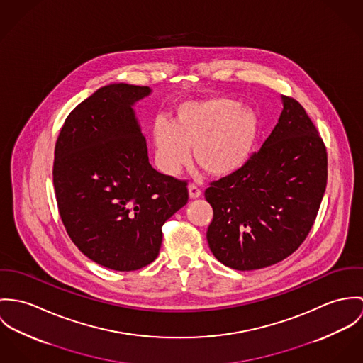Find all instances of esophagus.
Returning a JSON list of instances; mask_svg holds the SVG:
<instances>
[{
    "mask_svg": "<svg viewBox=\"0 0 363 363\" xmlns=\"http://www.w3.org/2000/svg\"><path fill=\"white\" fill-rule=\"evenodd\" d=\"M188 192H189V198H191V199H198V198H201V191L196 185H194V184H191V185L188 186Z\"/></svg>",
    "mask_w": 363,
    "mask_h": 363,
    "instance_id": "34e87169",
    "label": "esophagus"
}]
</instances>
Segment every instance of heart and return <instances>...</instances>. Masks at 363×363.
<instances>
[{"instance_id": "b5f03b06", "label": "heart", "mask_w": 363, "mask_h": 363, "mask_svg": "<svg viewBox=\"0 0 363 363\" xmlns=\"http://www.w3.org/2000/svg\"><path fill=\"white\" fill-rule=\"evenodd\" d=\"M256 113L227 97L188 100L177 106L172 122L153 125L156 162L162 172L175 175L189 162V147L203 171L224 177L247 162L256 142Z\"/></svg>"}]
</instances>
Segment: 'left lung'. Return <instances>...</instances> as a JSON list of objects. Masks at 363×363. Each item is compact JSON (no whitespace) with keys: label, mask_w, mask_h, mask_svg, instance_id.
<instances>
[{"label":"left lung","mask_w":363,"mask_h":363,"mask_svg":"<svg viewBox=\"0 0 363 363\" xmlns=\"http://www.w3.org/2000/svg\"><path fill=\"white\" fill-rule=\"evenodd\" d=\"M280 118L260 150L211 182L210 250L234 270L263 269L288 257L309 234L327 184V153L305 108L281 96Z\"/></svg>","instance_id":"8db88e82"}]
</instances>
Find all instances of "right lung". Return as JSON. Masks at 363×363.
<instances>
[{
	"label": "right lung",
	"mask_w": 363,
	"mask_h": 363,
	"mask_svg": "<svg viewBox=\"0 0 363 363\" xmlns=\"http://www.w3.org/2000/svg\"><path fill=\"white\" fill-rule=\"evenodd\" d=\"M152 89L111 83L65 120L52 179L68 235L94 263L116 272L150 264L162 224L188 203L186 182L156 171L133 106Z\"/></svg>",
	"instance_id": "obj_1"
}]
</instances>
